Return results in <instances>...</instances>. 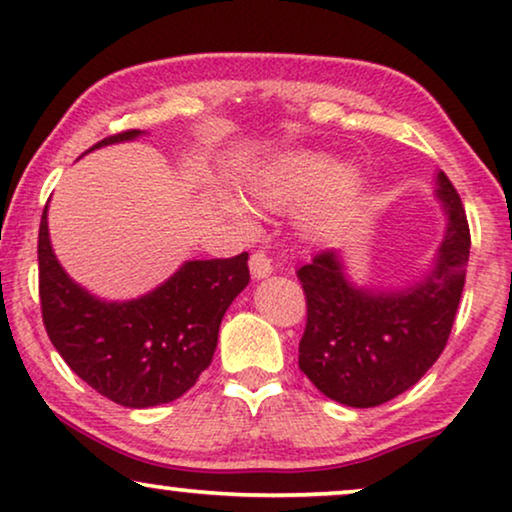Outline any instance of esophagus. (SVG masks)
Listing matches in <instances>:
<instances>
[{"mask_svg": "<svg viewBox=\"0 0 512 512\" xmlns=\"http://www.w3.org/2000/svg\"><path fill=\"white\" fill-rule=\"evenodd\" d=\"M249 268H251V275H254L256 279L268 277L270 272H272V261H270V256L265 254V251H254V254H251Z\"/></svg>", "mask_w": 512, "mask_h": 512, "instance_id": "1", "label": "esophagus"}]
</instances>
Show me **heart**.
<instances>
[{
  "label": "heart",
  "mask_w": 512,
  "mask_h": 512,
  "mask_svg": "<svg viewBox=\"0 0 512 512\" xmlns=\"http://www.w3.org/2000/svg\"><path fill=\"white\" fill-rule=\"evenodd\" d=\"M359 179L354 165H335V158L328 153L296 149L265 163L251 181V193L270 209L300 205L312 195L303 223L307 233L317 235L335 226L352 209Z\"/></svg>",
  "instance_id": "heart-1"
}]
</instances>
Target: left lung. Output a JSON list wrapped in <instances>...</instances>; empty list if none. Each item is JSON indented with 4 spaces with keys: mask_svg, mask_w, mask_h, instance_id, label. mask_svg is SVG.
Listing matches in <instances>:
<instances>
[{
    "mask_svg": "<svg viewBox=\"0 0 512 512\" xmlns=\"http://www.w3.org/2000/svg\"><path fill=\"white\" fill-rule=\"evenodd\" d=\"M447 230L422 282L396 291L352 284L335 249L298 270L307 324L298 366L321 394L349 408H375L422 380L450 338L466 282L471 230L461 198L438 172Z\"/></svg>",
    "mask_w": 512,
    "mask_h": 512,
    "instance_id": "8db88e82",
    "label": "left lung"
}]
</instances>
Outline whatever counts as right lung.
<instances>
[{
    "label": "right lung",
    "instance_id": "obj_1",
    "mask_svg": "<svg viewBox=\"0 0 512 512\" xmlns=\"http://www.w3.org/2000/svg\"><path fill=\"white\" fill-rule=\"evenodd\" d=\"M139 135L144 132H118L93 149ZM46 209L37 247L41 317L67 366L125 408H153L184 396L212 363L223 314L249 284L247 251L186 261L146 296L107 303L62 270L48 237Z\"/></svg>",
    "mask_w": 512,
    "mask_h": 512
}]
</instances>
